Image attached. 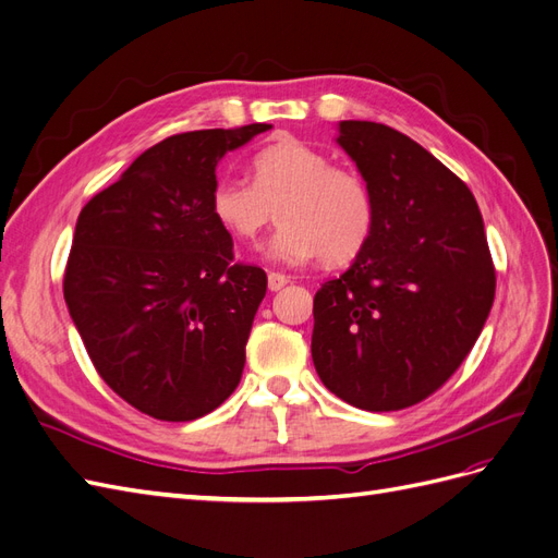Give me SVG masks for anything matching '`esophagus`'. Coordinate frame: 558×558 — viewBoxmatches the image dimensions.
Segmentation results:
<instances>
[{"label":"esophagus","mask_w":558,"mask_h":558,"mask_svg":"<svg viewBox=\"0 0 558 558\" xmlns=\"http://www.w3.org/2000/svg\"><path fill=\"white\" fill-rule=\"evenodd\" d=\"M286 283H289V277L281 275V272H269V275H267V286H269V291H281Z\"/></svg>","instance_id":"1"}]
</instances>
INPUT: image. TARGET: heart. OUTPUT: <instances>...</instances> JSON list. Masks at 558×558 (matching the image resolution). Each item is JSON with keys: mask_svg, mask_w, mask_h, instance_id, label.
<instances>
[{"mask_svg": "<svg viewBox=\"0 0 558 558\" xmlns=\"http://www.w3.org/2000/svg\"><path fill=\"white\" fill-rule=\"evenodd\" d=\"M209 207L214 221L244 244L256 242L277 216L283 226L267 248L269 258L293 265L316 258L328 267L347 265L375 230L369 183L300 140L258 150L251 160V183L221 179L211 189Z\"/></svg>", "mask_w": 558, "mask_h": 558, "instance_id": "b5f03b06", "label": "heart"}]
</instances>
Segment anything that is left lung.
Returning <instances> with one entry per match:
<instances>
[{
	"label": "left lung",
	"mask_w": 558,
	"mask_h": 558,
	"mask_svg": "<svg viewBox=\"0 0 558 558\" xmlns=\"http://www.w3.org/2000/svg\"><path fill=\"white\" fill-rule=\"evenodd\" d=\"M340 146L375 195V230L314 295V367L359 410L412 408L475 347L496 267L468 185L408 134L342 121Z\"/></svg>",
	"instance_id": "1"
}]
</instances>
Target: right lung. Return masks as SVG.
<instances>
[{
    "label": "right lung",
    "mask_w": 558,
    "mask_h": 558,
    "mask_svg": "<svg viewBox=\"0 0 558 558\" xmlns=\"http://www.w3.org/2000/svg\"><path fill=\"white\" fill-rule=\"evenodd\" d=\"M269 128L167 137L78 214L64 302L97 375L142 414L199 418L242 379L267 275L234 263L209 197L218 160Z\"/></svg>",
    "instance_id": "add662e5"
}]
</instances>
